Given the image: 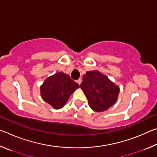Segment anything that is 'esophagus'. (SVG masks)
I'll return each instance as SVG.
<instances>
[{"mask_svg":"<svg viewBox=\"0 0 157 157\" xmlns=\"http://www.w3.org/2000/svg\"><path fill=\"white\" fill-rule=\"evenodd\" d=\"M77 82V83H78L79 85L81 84V82H82V79H78V80L76 81Z\"/></svg>","mask_w":157,"mask_h":157,"instance_id":"obj_1","label":"esophagus"}]
</instances>
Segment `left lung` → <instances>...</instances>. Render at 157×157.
Segmentation results:
<instances>
[{"mask_svg": "<svg viewBox=\"0 0 157 157\" xmlns=\"http://www.w3.org/2000/svg\"><path fill=\"white\" fill-rule=\"evenodd\" d=\"M80 88L88 99L89 107L96 112L107 110L115 104L120 93L118 85L99 71H87L82 77Z\"/></svg>", "mask_w": 157, "mask_h": 157, "instance_id": "1", "label": "left lung"}]
</instances>
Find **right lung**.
<instances>
[{"instance_id":"1","label":"right lung","mask_w":157,"mask_h":157,"mask_svg":"<svg viewBox=\"0 0 157 157\" xmlns=\"http://www.w3.org/2000/svg\"><path fill=\"white\" fill-rule=\"evenodd\" d=\"M79 87L70 76L63 72H57L47 78L40 86L41 98L55 109L64 106L71 95Z\"/></svg>"}]
</instances>
